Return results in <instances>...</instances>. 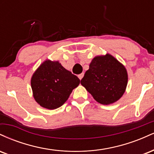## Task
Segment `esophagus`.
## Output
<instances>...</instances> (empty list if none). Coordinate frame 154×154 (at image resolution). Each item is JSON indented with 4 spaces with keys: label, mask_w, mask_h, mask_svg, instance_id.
<instances>
[{
    "label": "esophagus",
    "mask_w": 154,
    "mask_h": 154,
    "mask_svg": "<svg viewBox=\"0 0 154 154\" xmlns=\"http://www.w3.org/2000/svg\"><path fill=\"white\" fill-rule=\"evenodd\" d=\"M83 76H84V74H83V73H82V74H80V75H78V77H79V79H80V80H81V79H82Z\"/></svg>",
    "instance_id": "esophagus-1"
}]
</instances>
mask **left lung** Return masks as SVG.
<instances>
[{"label": "left lung", "instance_id": "1", "mask_svg": "<svg viewBox=\"0 0 154 154\" xmlns=\"http://www.w3.org/2000/svg\"><path fill=\"white\" fill-rule=\"evenodd\" d=\"M128 81L125 66L112 55L106 54L92 59L80 83L97 102L109 105L122 98Z\"/></svg>", "mask_w": 154, "mask_h": 154}]
</instances>
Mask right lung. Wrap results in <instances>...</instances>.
Here are the masks:
<instances>
[{
  "label": "right lung",
  "instance_id": "obj_1",
  "mask_svg": "<svg viewBox=\"0 0 154 154\" xmlns=\"http://www.w3.org/2000/svg\"><path fill=\"white\" fill-rule=\"evenodd\" d=\"M79 82L78 77L59 61L47 59L33 73L31 88L35 101L40 106L53 110L66 101Z\"/></svg>",
  "mask_w": 154,
  "mask_h": 154
}]
</instances>
